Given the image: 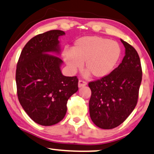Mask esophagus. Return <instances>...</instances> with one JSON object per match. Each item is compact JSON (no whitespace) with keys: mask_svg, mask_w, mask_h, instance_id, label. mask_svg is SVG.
<instances>
[{"mask_svg":"<svg viewBox=\"0 0 154 154\" xmlns=\"http://www.w3.org/2000/svg\"><path fill=\"white\" fill-rule=\"evenodd\" d=\"M85 85H87V82H85V81L79 79V82H78V87H79V88H82V87L85 86Z\"/></svg>","mask_w":154,"mask_h":154,"instance_id":"34e87169","label":"esophagus"}]
</instances>
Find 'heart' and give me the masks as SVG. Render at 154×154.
<instances>
[{
    "label": "heart",
    "instance_id": "1",
    "mask_svg": "<svg viewBox=\"0 0 154 154\" xmlns=\"http://www.w3.org/2000/svg\"><path fill=\"white\" fill-rule=\"evenodd\" d=\"M120 48L118 42L98 36H88L77 39L71 51H63V58L70 71L75 72L82 67L95 78L108 75L119 60Z\"/></svg>",
    "mask_w": 154,
    "mask_h": 154
}]
</instances>
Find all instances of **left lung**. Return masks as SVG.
<instances>
[{
  "instance_id": "1",
  "label": "left lung",
  "mask_w": 154,
  "mask_h": 154,
  "mask_svg": "<svg viewBox=\"0 0 154 154\" xmlns=\"http://www.w3.org/2000/svg\"><path fill=\"white\" fill-rule=\"evenodd\" d=\"M125 55L108 75L89 82L91 97L90 116L103 129H112L123 123L136 106L142 80V68L136 50L120 39Z\"/></svg>"
}]
</instances>
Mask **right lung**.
Instances as JSON below:
<instances>
[{
	"label": "right lung",
	"instance_id": "add662e5",
	"mask_svg": "<svg viewBox=\"0 0 154 154\" xmlns=\"http://www.w3.org/2000/svg\"><path fill=\"white\" fill-rule=\"evenodd\" d=\"M63 31L51 30L36 35L27 42L18 59L16 72L20 104L35 123L44 126L61 121L66 103L78 90V79L65 77L60 66L59 37Z\"/></svg>",
	"mask_w": 154,
	"mask_h": 154
}]
</instances>
